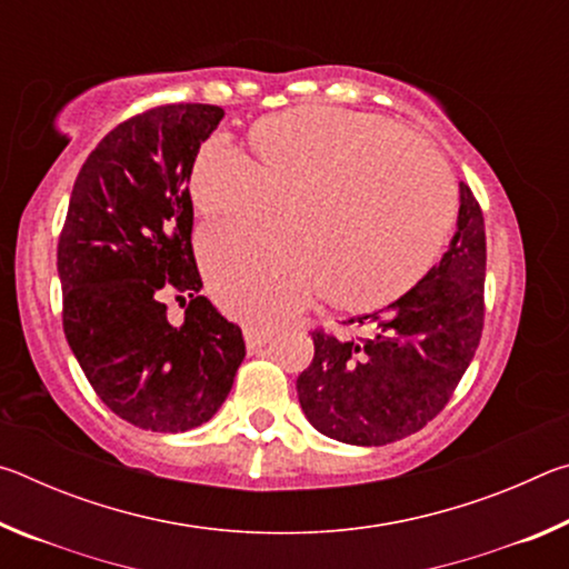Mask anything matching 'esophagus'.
<instances>
[{
  "label": "esophagus",
  "instance_id": "34e87169",
  "mask_svg": "<svg viewBox=\"0 0 569 569\" xmlns=\"http://www.w3.org/2000/svg\"><path fill=\"white\" fill-rule=\"evenodd\" d=\"M243 336H246L248 349L256 351L273 339V329H268V326H258V323H248L243 329Z\"/></svg>",
  "mask_w": 569,
  "mask_h": 569
}]
</instances>
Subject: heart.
Masks as SVG:
<instances>
[{"label": "heart", "mask_w": 569, "mask_h": 569, "mask_svg": "<svg viewBox=\"0 0 569 569\" xmlns=\"http://www.w3.org/2000/svg\"><path fill=\"white\" fill-rule=\"evenodd\" d=\"M246 162L216 142L190 168V200L210 226H250L288 208L286 238L250 228L203 238L208 281L228 311L278 321L313 296L371 311L411 291L435 263L455 190L435 152L363 112L293 108L246 132Z\"/></svg>", "instance_id": "heart-1"}]
</instances>
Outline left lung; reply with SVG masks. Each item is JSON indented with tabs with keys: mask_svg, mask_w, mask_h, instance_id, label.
<instances>
[{
	"mask_svg": "<svg viewBox=\"0 0 569 569\" xmlns=\"http://www.w3.org/2000/svg\"><path fill=\"white\" fill-rule=\"evenodd\" d=\"M485 218L459 182L457 233L447 253L397 301L349 323L359 336L313 331V361L296 379L306 419L343 445L381 447L445 409L485 326Z\"/></svg>",
	"mask_w": 569,
	"mask_h": 569,
	"instance_id": "8db88e82",
	"label": "left lung"
}]
</instances>
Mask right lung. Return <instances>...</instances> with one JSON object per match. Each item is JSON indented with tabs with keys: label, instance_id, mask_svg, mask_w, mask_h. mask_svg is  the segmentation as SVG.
<instances>
[{
	"label": "right lung",
	"instance_id": "add662e5",
	"mask_svg": "<svg viewBox=\"0 0 569 569\" xmlns=\"http://www.w3.org/2000/svg\"><path fill=\"white\" fill-rule=\"evenodd\" d=\"M218 104H162L104 134L74 180L57 246L62 326L98 397L148 431L196 429L220 409L243 333L200 296L190 168ZM187 319L172 325L164 296Z\"/></svg>",
	"mask_w": 569,
	"mask_h": 569
}]
</instances>
